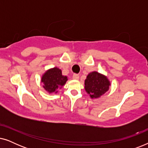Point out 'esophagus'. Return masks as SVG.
<instances>
[{"label":"esophagus","instance_id":"34e87169","mask_svg":"<svg viewBox=\"0 0 148 148\" xmlns=\"http://www.w3.org/2000/svg\"><path fill=\"white\" fill-rule=\"evenodd\" d=\"M72 77L75 80H79V76L77 74H74L73 75Z\"/></svg>","mask_w":148,"mask_h":148}]
</instances>
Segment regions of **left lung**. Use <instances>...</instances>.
Listing matches in <instances>:
<instances>
[{
  "instance_id": "obj_1",
  "label": "left lung",
  "mask_w": 148,
  "mask_h": 148,
  "mask_svg": "<svg viewBox=\"0 0 148 148\" xmlns=\"http://www.w3.org/2000/svg\"><path fill=\"white\" fill-rule=\"evenodd\" d=\"M85 90L92 99L100 98L109 90L110 82L102 73L92 71L89 73L85 79Z\"/></svg>"
}]
</instances>
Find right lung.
<instances>
[{
	"mask_svg": "<svg viewBox=\"0 0 148 148\" xmlns=\"http://www.w3.org/2000/svg\"><path fill=\"white\" fill-rule=\"evenodd\" d=\"M67 80V77L62 75L61 69L56 66L48 69L41 77L42 87L49 94H57L58 90L65 85Z\"/></svg>",
	"mask_w": 148,
	"mask_h": 148,
	"instance_id": "right-lung-1",
	"label": "right lung"
}]
</instances>
